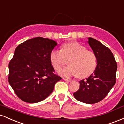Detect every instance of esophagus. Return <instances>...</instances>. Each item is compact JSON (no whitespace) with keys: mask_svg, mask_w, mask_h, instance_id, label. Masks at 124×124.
<instances>
[{"mask_svg":"<svg viewBox=\"0 0 124 124\" xmlns=\"http://www.w3.org/2000/svg\"><path fill=\"white\" fill-rule=\"evenodd\" d=\"M63 80H64V81H67V82H71V80H70V79L63 78Z\"/></svg>","mask_w":124,"mask_h":124,"instance_id":"34e87169","label":"esophagus"}]
</instances>
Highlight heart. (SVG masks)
<instances>
[{
    "label": "heart",
    "mask_w": 124,
    "mask_h": 124,
    "mask_svg": "<svg viewBox=\"0 0 124 124\" xmlns=\"http://www.w3.org/2000/svg\"><path fill=\"white\" fill-rule=\"evenodd\" d=\"M66 60H69V66L58 71L60 75L66 77H87L95 71L97 66L95 54L77 42L64 44L61 46V50L51 51V63L57 70L66 64Z\"/></svg>",
    "instance_id": "1"
}]
</instances>
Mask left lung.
I'll return each mask as SVG.
<instances>
[{
    "instance_id": "1",
    "label": "left lung",
    "mask_w": 124,
    "mask_h": 124,
    "mask_svg": "<svg viewBox=\"0 0 124 124\" xmlns=\"http://www.w3.org/2000/svg\"><path fill=\"white\" fill-rule=\"evenodd\" d=\"M88 43L97 56V66L88 78L80 81V88L73 95L80 102L93 104L103 100L115 85L117 64L103 44L92 37H89Z\"/></svg>"
}]
</instances>
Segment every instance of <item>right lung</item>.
Here are the masks:
<instances>
[{
    "label": "right lung",
    "instance_id": "obj_1",
    "mask_svg": "<svg viewBox=\"0 0 124 124\" xmlns=\"http://www.w3.org/2000/svg\"><path fill=\"white\" fill-rule=\"evenodd\" d=\"M56 41L34 37L19 44L9 64L8 80L15 94L28 103H36L48 97L62 77L54 74L50 53Z\"/></svg>",
    "mask_w": 124,
    "mask_h": 124
}]
</instances>
